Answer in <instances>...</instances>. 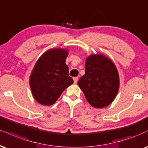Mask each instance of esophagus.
I'll return each mask as SVG.
<instances>
[{"instance_id": "esophagus-1", "label": "esophagus", "mask_w": 148, "mask_h": 148, "mask_svg": "<svg viewBox=\"0 0 148 148\" xmlns=\"http://www.w3.org/2000/svg\"><path fill=\"white\" fill-rule=\"evenodd\" d=\"M73 79H74V83L76 84V83H77V82H78V80H79V77H74Z\"/></svg>"}]
</instances>
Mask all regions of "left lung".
Segmentation results:
<instances>
[{"label": "left lung", "instance_id": "left-lung-1", "mask_svg": "<svg viewBox=\"0 0 148 148\" xmlns=\"http://www.w3.org/2000/svg\"><path fill=\"white\" fill-rule=\"evenodd\" d=\"M85 74L78 81L88 102L96 108L111 104L119 89V76L115 64L104 55L91 54L85 60Z\"/></svg>", "mask_w": 148, "mask_h": 148}]
</instances>
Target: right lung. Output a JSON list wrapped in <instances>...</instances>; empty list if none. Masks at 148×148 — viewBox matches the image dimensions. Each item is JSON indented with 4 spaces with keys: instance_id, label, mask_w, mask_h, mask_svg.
Segmentation results:
<instances>
[{
    "instance_id": "right-lung-1",
    "label": "right lung",
    "mask_w": 148,
    "mask_h": 148,
    "mask_svg": "<svg viewBox=\"0 0 148 148\" xmlns=\"http://www.w3.org/2000/svg\"><path fill=\"white\" fill-rule=\"evenodd\" d=\"M67 55V49H48L35 64L29 77L30 88L35 100L42 106L54 104L74 83L65 64Z\"/></svg>"
}]
</instances>
